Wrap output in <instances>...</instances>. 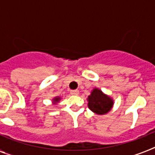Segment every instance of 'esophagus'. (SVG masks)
Returning a JSON list of instances; mask_svg holds the SVG:
<instances>
[{"label": "esophagus", "mask_w": 155, "mask_h": 155, "mask_svg": "<svg viewBox=\"0 0 155 155\" xmlns=\"http://www.w3.org/2000/svg\"><path fill=\"white\" fill-rule=\"evenodd\" d=\"M70 93L72 94V95H78V89H74V90H70Z\"/></svg>", "instance_id": "34e87169"}]
</instances>
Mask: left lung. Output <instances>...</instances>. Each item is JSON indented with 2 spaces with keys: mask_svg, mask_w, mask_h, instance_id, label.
<instances>
[{
  "mask_svg": "<svg viewBox=\"0 0 155 155\" xmlns=\"http://www.w3.org/2000/svg\"><path fill=\"white\" fill-rule=\"evenodd\" d=\"M88 101L89 109L98 115L105 114L109 112L113 104L112 100L98 89H93L91 95L88 97Z\"/></svg>",
  "mask_w": 155,
  "mask_h": 155,
  "instance_id": "left-lung-1",
  "label": "left lung"
}]
</instances>
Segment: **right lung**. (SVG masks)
<instances>
[{"instance_id":"add662e5","label":"right lung","mask_w":155,"mask_h":155,"mask_svg":"<svg viewBox=\"0 0 155 155\" xmlns=\"http://www.w3.org/2000/svg\"><path fill=\"white\" fill-rule=\"evenodd\" d=\"M59 101V97H55L54 99V101H55V102H58Z\"/></svg>"}]
</instances>
